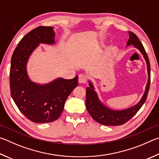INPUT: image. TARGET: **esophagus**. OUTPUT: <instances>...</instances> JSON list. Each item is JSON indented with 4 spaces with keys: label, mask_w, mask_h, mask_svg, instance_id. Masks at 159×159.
Returning <instances> with one entry per match:
<instances>
[{
    "label": "esophagus",
    "mask_w": 159,
    "mask_h": 159,
    "mask_svg": "<svg viewBox=\"0 0 159 159\" xmlns=\"http://www.w3.org/2000/svg\"><path fill=\"white\" fill-rule=\"evenodd\" d=\"M78 81L80 84H85L87 82V76L84 74H80L79 75V80Z\"/></svg>",
    "instance_id": "esophagus-1"
}]
</instances>
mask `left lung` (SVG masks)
I'll use <instances>...</instances> for the list:
<instances>
[{
	"mask_svg": "<svg viewBox=\"0 0 159 159\" xmlns=\"http://www.w3.org/2000/svg\"><path fill=\"white\" fill-rule=\"evenodd\" d=\"M129 39L126 44L127 46L133 44L136 49L143 54L147 63V72H148V81L147 83L145 91L140 101L134 106L122 110H115L110 109L105 106L98 98V94L95 91V89L92 83L89 81V87L87 88V96H86V107L94 120L105 126H119L126 123L131 119L138 110L143 106L146 101L147 94L149 92L150 86V63L149 58L145 52L143 44L139 40L138 36L133 32H129Z\"/></svg>",
	"mask_w": 159,
	"mask_h": 159,
	"instance_id": "8db88e82",
	"label": "left lung"
}]
</instances>
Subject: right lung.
Wrapping results in <instances>:
<instances>
[{"label":"right lung","instance_id":"1","mask_svg":"<svg viewBox=\"0 0 159 159\" xmlns=\"http://www.w3.org/2000/svg\"><path fill=\"white\" fill-rule=\"evenodd\" d=\"M51 26H38L21 39L11 58L10 93L20 112L34 123L52 122L62 113L67 98L78 84L73 79L58 78L46 84L32 82L27 74L28 60L40 43H55Z\"/></svg>","mask_w":159,"mask_h":159}]
</instances>
